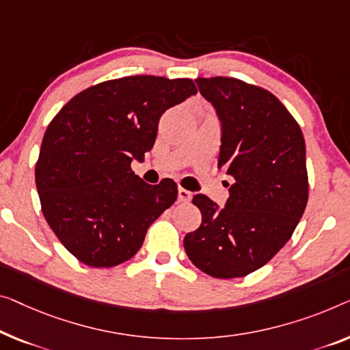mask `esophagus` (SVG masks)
I'll return each instance as SVG.
<instances>
[{"mask_svg":"<svg viewBox=\"0 0 350 350\" xmlns=\"http://www.w3.org/2000/svg\"><path fill=\"white\" fill-rule=\"evenodd\" d=\"M191 191L185 190V189H179L177 190V198H179L180 202H189L191 200Z\"/></svg>","mask_w":350,"mask_h":350,"instance_id":"1","label":"esophagus"}]
</instances>
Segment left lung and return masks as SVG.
<instances>
[{
	"label": "left lung",
	"instance_id": "left-lung-1",
	"mask_svg": "<svg viewBox=\"0 0 350 350\" xmlns=\"http://www.w3.org/2000/svg\"><path fill=\"white\" fill-rule=\"evenodd\" d=\"M221 121L218 166L234 177L225 207L193 196L202 221L184 239L189 259L213 278H241L269 262L308 202L305 138L283 103L232 77L196 78Z\"/></svg>",
	"mask_w": 350,
	"mask_h": 350
}]
</instances>
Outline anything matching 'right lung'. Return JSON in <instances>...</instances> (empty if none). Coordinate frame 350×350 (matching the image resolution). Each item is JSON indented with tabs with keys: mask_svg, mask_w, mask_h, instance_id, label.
<instances>
[{
	"mask_svg": "<svg viewBox=\"0 0 350 350\" xmlns=\"http://www.w3.org/2000/svg\"><path fill=\"white\" fill-rule=\"evenodd\" d=\"M196 92L190 78L122 77L78 92L51 119L36 187L49 226L83 264L114 267L133 258L174 204L173 179L149 185L130 165L152 149L161 114Z\"/></svg>",
	"mask_w": 350,
	"mask_h": 350,
	"instance_id": "1",
	"label": "right lung"
}]
</instances>
